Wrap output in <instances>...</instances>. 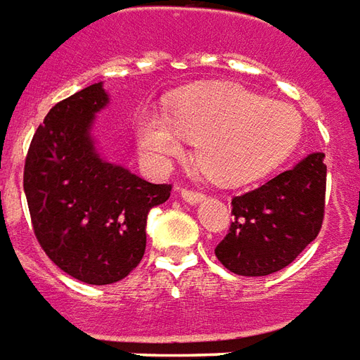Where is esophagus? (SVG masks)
<instances>
[{
    "label": "esophagus",
    "mask_w": 360,
    "mask_h": 360,
    "mask_svg": "<svg viewBox=\"0 0 360 360\" xmlns=\"http://www.w3.org/2000/svg\"><path fill=\"white\" fill-rule=\"evenodd\" d=\"M180 198H182L186 203H190V205H195V203H201L205 195H203L201 192H193V190H182V192H180Z\"/></svg>",
    "instance_id": "esophagus-1"
}]
</instances>
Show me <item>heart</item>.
<instances>
[{
  "instance_id": "heart-1",
  "label": "heart",
  "mask_w": 360,
  "mask_h": 360,
  "mask_svg": "<svg viewBox=\"0 0 360 360\" xmlns=\"http://www.w3.org/2000/svg\"><path fill=\"white\" fill-rule=\"evenodd\" d=\"M302 120L295 106L236 83H213L178 98L170 114L145 110L137 141L151 159L184 153L198 139V159L219 182H252L281 165L297 147Z\"/></svg>"
}]
</instances>
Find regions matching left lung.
<instances>
[{
	"label": "left lung",
	"mask_w": 360,
	"mask_h": 360,
	"mask_svg": "<svg viewBox=\"0 0 360 360\" xmlns=\"http://www.w3.org/2000/svg\"><path fill=\"white\" fill-rule=\"evenodd\" d=\"M323 198V153H310L290 170L233 198L234 223L215 248L217 259L244 277L287 267L320 233Z\"/></svg>",
	"instance_id": "left-lung-1"
}]
</instances>
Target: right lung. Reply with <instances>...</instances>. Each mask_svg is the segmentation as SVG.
Instances as JSON below:
<instances>
[{
	"label": "right lung",
	"instance_id": "obj_1",
	"mask_svg": "<svg viewBox=\"0 0 360 360\" xmlns=\"http://www.w3.org/2000/svg\"><path fill=\"white\" fill-rule=\"evenodd\" d=\"M108 104L103 81L56 104L25 162L22 186L40 246L62 271L89 285H110L134 271L145 254L147 215L172 190L101 155L93 127Z\"/></svg>",
	"mask_w": 360,
	"mask_h": 360
}]
</instances>
